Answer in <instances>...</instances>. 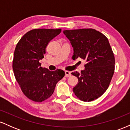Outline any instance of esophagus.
Here are the masks:
<instances>
[{
    "label": "esophagus",
    "instance_id": "1",
    "mask_svg": "<svg viewBox=\"0 0 130 130\" xmlns=\"http://www.w3.org/2000/svg\"><path fill=\"white\" fill-rule=\"evenodd\" d=\"M71 73H70V72H69V71H65V76L66 77L71 76Z\"/></svg>",
    "mask_w": 130,
    "mask_h": 130
}]
</instances>
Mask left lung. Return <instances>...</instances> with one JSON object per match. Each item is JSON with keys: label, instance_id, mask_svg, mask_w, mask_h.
Segmentation results:
<instances>
[{"label": "left lung", "instance_id": "obj_1", "mask_svg": "<svg viewBox=\"0 0 130 130\" xmlns=\"http://www.w3.org/2000/svg\"><path fill=\"white\" fill-rule=\"evenodd\" d=\"M63 34L73 47V60H85V69L71 74L78 79L73 92L80 100L91 101L106 91L115 70V57L108 39L93 29L66 30Z\"/></svg>", "mask_w": 130, "mask_h": 130}]
</instances>
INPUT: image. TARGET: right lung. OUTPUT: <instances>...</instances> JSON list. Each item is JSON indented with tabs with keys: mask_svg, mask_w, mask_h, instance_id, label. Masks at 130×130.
<instances>
[{
	"mask_svg": "<svg viewBox=\"0 0 130 130\" xmlns=\"http://www.w3.org/2000/svg\"><path fill=\"white\" fill-rule=\"evenodd\" d=\"M61 29H35L27 32L16 46L13 70L22 93L35 102L45 101L53 95L56 84L65 76L62 70L50 71L41 67L49 43Z\"/></svg>",
	"mask_w": 130,
	"mask_h": 130,
	"instance_id": "add662e5",
	"label": "right lung"
}]
</instances>
